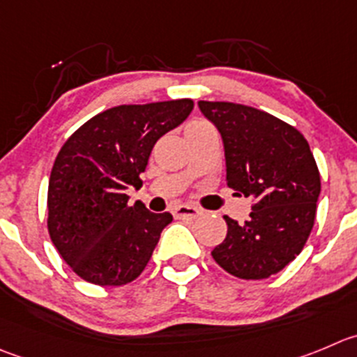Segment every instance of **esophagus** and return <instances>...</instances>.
Returning a JSON list of instances; mask_svg holds the SVG:
<instances>
[{"instance_id":"34e87169","label":"esophagus","mask_w":357,"mask_h":357,"mask_svg":"<svg viewBox=\"0 0 357 357\" xmlns=\"http://www.w3.org/2000/svg\"><path fill=\"white\" fill-rule=\"evenodd\" d=\"M175 217L178 219H196V217L202 215V210L198 206H192V205H178L175 210H173Z\"/></svg>"}]
</instances>
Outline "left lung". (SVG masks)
<instances>
[{
  "label": "left lung",
  "mask_w": 357,
  "mask_h": 357,
  "mask_svg": "<svg viewBox=\"0 0 357 357\" xmlns=\"http://www.w3.org/2000/svg\"><path fill=\"white\" fill-rule=\"evenodd\" d=\"M198 107L222 138L227 188L254 198L245 224L224 217L227 235L213 259L238 278H268L301 252L314 227L321 192L314 154L300 131L266 112L227 101Z\"/></svg>",
  "instance_id": "obj_1"
}]
</instances>
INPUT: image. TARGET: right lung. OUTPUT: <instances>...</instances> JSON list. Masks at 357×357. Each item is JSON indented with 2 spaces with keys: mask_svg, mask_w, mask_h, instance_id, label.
<instances>
[{
  "mask_svg": "<svg viewBox=\"0 0 357 357\" xmlns=\"http://www.w3.org/2000/svg\"><path fill=\"white\" fill-rule=\"evenodd\" d=\"M191 100L121 105L80 126L57 154L49 181V233L75 273L96 286H122L147 266L172 213L128 203L142 188L155 142L181 126Z\"/></svg>",
  "mask_w": 357,
  "mask_h": 357,
  "instance_id": "add662e5",
  "label": "right lung"
}]
</instances>
